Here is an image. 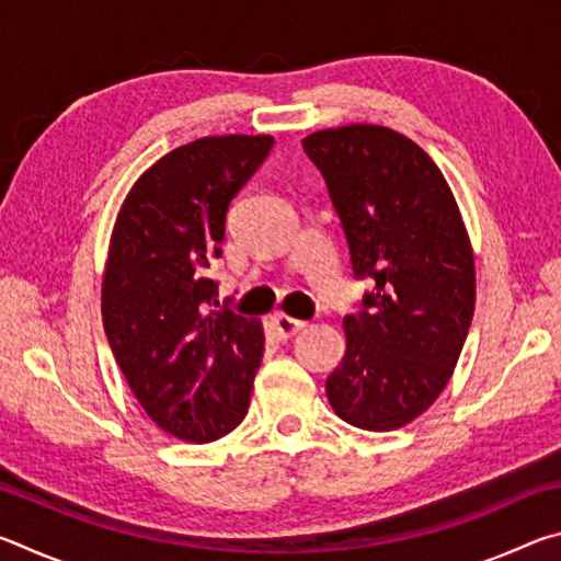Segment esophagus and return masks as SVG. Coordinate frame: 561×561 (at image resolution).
Instances as JSON below:
<instances>
[{"mask_svg": "<svg viewBox=\"0 0 561 561\" xmlns=\"http://www.w3.org/2000/svg\"><path fill=\"white\" fill-rule=\"evenodd\" d=\"M272 327H274V331H277V334H279V339H289V336L297 334V331H301L304 327H307V321L291 319V317L282 314V311H279V314L272 317Z\"/></svg>", "mask_w": 561, "mask_h": 561, "instance_id": "34e87169", "label": "esophagus"}]
</instances>
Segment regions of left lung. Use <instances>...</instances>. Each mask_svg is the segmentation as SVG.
Returning a JSON list of instances; mask_svg holds the SVG:
<instances>
[{
    "label": "left lung",
    "mask_w": 561,
    "mask_h": 561,
    "mask_svg": "<svg viewBox=\"0 0 561 561\" xmlns=\"http://www.w3.org/2000/svg\"><path fill=\"white\" fill-rule=\"evenodd\" d=\"M327 180L356 277H374L344 319L346 354L327 378L334 413L364 431L403 428L448 386L474 311V254L460 207L421 146L351 123L301 140Z\"/></svg>",
    "instance_id": "1"
}]
</instances>
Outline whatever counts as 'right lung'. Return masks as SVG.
<instances>
[{
	"instance_id": "obj_1",
	"label": "right lung",
	"mask_w": 561,
	"mask_h": 561,
	"mask_svg": "<svg viewBox=\"0 0 561 561\" xmlns=\"http://www.w3.org/2000/svg\"><path fill=\"white\" fill-rule=\"evenodd\" d=\"M272 146V136H207L170 150L133 183L113 225L103 329L133 396L180 440L222 438L250 408L262 321L217 309L207 267L227 207Z\"/></svg>"
}]
</instances>
